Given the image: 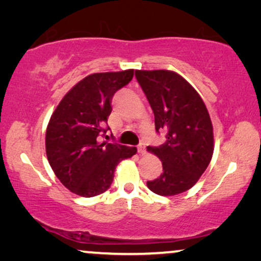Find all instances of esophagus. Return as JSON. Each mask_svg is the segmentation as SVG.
Here are the masks:
<instances>
[{"instance_id": "esophagus-1", "label": "esophagus", "mask_w": 261, "mask_h": 261, "mask_svg": "<svg viewBox=\"0 0 261 261\" xmlns=\"http://www.w3.org/2000/svg\"><path fill=\"white\" fill-rule=\"evenodd\" d=\"M138 152L140 153V154H145L146 153V145L144 142H141V144L138 146Z\"/></svg>"}]
</instances>
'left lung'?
<instances>
[{
	"instance_id": "8db88e82",
	"label": "left lung",
	"mask_w": 261,
	"mask_h": 261,
	"mask_svg": "<svg viewBox=\"0 0 261 261\" xmlns=\"http://www.w3.org/2000/svg\"><path fill=\"white\" fill-rule=\"evenodd\" d=\"M135 77L154 114L155 130L166 141L147 151L163 163V173L147 187L160 196H174L197 183L214 153V133L208 109L194 87L169 70H135Z\"/></svg>"
}]
</instances>
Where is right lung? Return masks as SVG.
I'll return each mask as SVG.
<instances>
[{
	"mask_svg": "<svg viewBox=\"0 0 261 261\" xmlns=\"http://www.w3.org/2000/svg\"><path fill=\"white\" fill-rule=\"evenodd\" d=\"M134 70L89 74L59 102L46 129V155L57 178L71 192L94 197L108 190L121 160L137 147L99 142L109 127L112 98L132 81Z\"/></svg>",
	"mask_w": 261,
	"mask_h": 261,
	"instance_id": "1",
	"label": "right lung"
}]
</instances>
